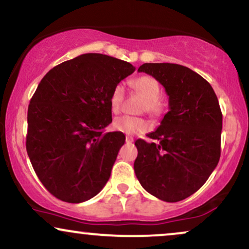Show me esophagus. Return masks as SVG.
I'll return each mask as SVG.
<instances>
[{
    "instance_id": "esophagus-1",
    "label": "esophagus",
    "mask_w": 249,
    "mask_h": 249,
    "mask_svg": "<svg viewBox=\"0 0 249 249\" xmlns=\"http://www.w3.org/2000/svg\"><path fill=\"white\" fill-rule=\"evenodd\" d=\"M125 140H126L127 143H132V142H133V141H134L133 137H132V135H126V138H125Z\"/></svg>"
}]
</instances>
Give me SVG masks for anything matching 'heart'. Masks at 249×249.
<instances>
[{
  "mask_svg": "<svg viewBox=\"0 0 249 249\" xmlns=\"http://www.w3.org/2000/svg\"><path fill=\"white\" fill-rule=\"evenodd\" d=\"M131 87L134 92L143 97L141 110L146 111L153 117H157L164 111L165 102L160 96L161 86L160 83L152 75H141L131 81ZM125 97V88L122 84L116 85L111 90L109 97L110 109L114 114H118L122 108L123 101ZM112 127L116 131L123 132L126 134H137L144 132L149 127V124L143 117H135V116H119L115 118L112 123Z\"/></svg>",
  "mask_w": 249,
  "mask_h": 249,
  "instance_id": "heart-1",
  "label": "heart"
}]
</instances>
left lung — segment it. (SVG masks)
<instances>
[{
  "label": "left lung",
  "instance_id": "obj_1",
  "mask_svg": "<svg viewBox=\"0 0 249 249\" xmlns=\"http://www.w3.org/2000/svg\"><path fill=\"white\" fill-rule=\"evenodd\" d=\"M139 72L150 74L169 95V111L156 131V140L138 139L134 172L141 186L157 199L177 202L202 186L221 157L223 116L213 87L191 69L172 63H144Z\"/></svg>",
  "mask_w": 249,
  "mask_h": 249
}]
</instances>
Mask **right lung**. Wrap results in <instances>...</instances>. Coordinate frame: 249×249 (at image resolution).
I'll return each mask as SVG.
<instances>
[{"label":"right lung","mask_w":249,"mask_h":249,"mask_svg":"<svg viewBox=\"0 0 249 249\" xmlns=\"http://www.w3.org/2000/svg\"><path fill=\"white\" fill-rule=\"evenodd\" d=\"M135 68L102 54H84L53 68L28 105L26 150L37 178L50 194L80 203L105 187L119 149L122 132L112 122L109 97Z\"/></svg>","instance_id":"add662e5"}]
</instances>
